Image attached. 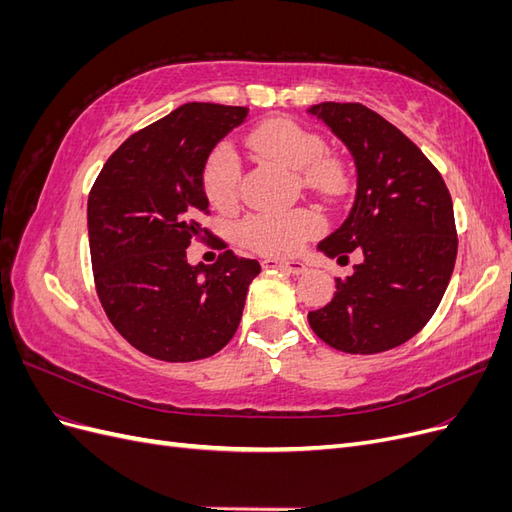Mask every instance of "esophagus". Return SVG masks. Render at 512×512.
<instances>
[{
  "instance_id": "34e87169",
  "label": "esophagus",
  "mask_w": 512,
  "mask_h": 512,
  "mask_svg": "<svg viewBox=\"0 0 512 512\" xmlns=\"http://www.w3.org/2000/svg\"><path fill=\"white\" fill-rule=\"evenodd\" d=\"M262 267L265 269H282L288 271L292 275H303L307 271V267L299 260H275V258H267L262 260Z\"/></svg>"
}]
</instances>
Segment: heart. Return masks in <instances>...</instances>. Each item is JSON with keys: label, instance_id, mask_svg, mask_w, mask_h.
I'll return each instance as SVG.
<instances>
[{"label": "heart", "instance_id": "b5f03b06", "mask_svg": "<svg viewBox=\"0 0 512 512\" xmlns=\"http://www.w3.org/2000/svg\"><path fill=\"white\" fill-rule=\"evenodd\" d=\"M247 147L256 156L290 170H301L303 185L327 198L344 190V168L324 158L322 138L292 119H267L247 134ZM241 170L228 147L209 153L203 166V192L215 211H230L239 200ZM322 218L312 209L288 213H252L237 226V239L247 250L262 256H292L301 245L320 235Z\"/></svg>", "mask_w": 512, "mask_h": 512}]
</instances>
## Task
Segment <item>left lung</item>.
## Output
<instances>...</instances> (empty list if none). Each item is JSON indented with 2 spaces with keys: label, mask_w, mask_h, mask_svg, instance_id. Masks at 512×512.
I'll return each mask as SVG.
<instances>
[{
  "label": "left lung",
  "mask_w": 512,
  "mask_h": 512,
  "mask_svg": "<svg viewBox=\"0 0 512 512\" xmlns=\"http://www.w3.org/2000/svg\"><path fill=\"white\" fill-rule=\"evenodd\" d=\"M342 138L356 164V196L346 222L320 252L363 260L337 277L329 305L309 327L335 350L378 354L406 344L436 314L457 258L453 198L438 168L410 138L359 102L309 108Z\"/></svg>",
  "instance_id": "obj_1"
}]
</instances>
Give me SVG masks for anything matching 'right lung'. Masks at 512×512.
Masks as SVG:
<instances>
[{
    "label": "right lung",
    "mask_w": 512,
    "mask_h": 512,
    "mask_svg": "<svg viewBox=\"0 0 512 512\" xmlns=\"http://www.w3.org/2000/svg\"><path fill=\"white\" fill-rule=\"evenodd\" d=\"M247 117L245 106L188 102L134 132L102 166L89 192L91 269L119 335L151 359L190 363L237 333L256 260L224 250L192 267L190 243L207 241L203 166Z\"/></svg>",
    "instance_id": "obj_1"
}]
</instances>
